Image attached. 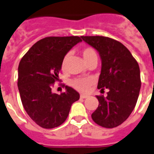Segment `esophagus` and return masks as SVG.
Returning <instances> with one entry per match:
<instances>
[{
	"label": "esophagus",
	"instance_id": "obj_1",
	"mask_svg": "<svg viewBox=\"0 0 154 154\" xmlns=\"http://www.w3.org/2000/svg\"><path fill=\"white\" fill-rule=\"evenodd\" d=\"M80 97H81V98H82V99H85V98H88V95H84V94H81V96H80Z\"/></svg>",
	"mask_w": 154,
	"mask_h": 154
}]
</instances>
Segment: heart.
Here are the masks:
<instances>
[{
  "mask_svg": "<svg viewBox=\"0 0 154 154\" xmlns=\"http://www.w3.org/2000/svg\"><path fill=\"white\" fill-rule=\"evenodd\" d=\"M81 54H82L84 60L85 61L86 63H88L90 60H92V58L97 57V52L95 51L94 49L91 48V47H86V48L83 49L82 51H81ZM68 57L69 54H66L64 58H63V60H62V69H65V67H66V64L67 60H68ZM92 84H93V80L92 78H89V77L88 78H75V79L71 81V85L73 86V88L82 92H87Z\"/></svg>",
  "mask_w": 154,
  "mask_h": 154,
  "instance_id": "obj_1",
  "label": "heart"
}]
</instances>
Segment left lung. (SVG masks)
Listing matches in <instances>:
<instances>
[{
  "label": "left lung",
  "mask_w": 154,
  "mask_h": 154,
  "mask_svg": "<svg viewBox=\"0 0 154 154\" xmlns=\"http://www.w3.org/2000/svg\"><path fill=\"white\" fill-rule=\"evenodd\" d=\"M98 51L101 73L97 88L109 89L107 97L97 96L99 106L92 114V120L105 128L122 124L135 107L141 77L138 62L129 50L119 41L104 36H81Z\"/></svg>",
  "instance_id": "8db88e82"
}]
</instances>
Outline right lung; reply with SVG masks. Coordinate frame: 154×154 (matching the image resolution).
I'll return each instance as SVG.
<instances>
[{
	"instance_id": "1",
	"label": "right lung",
	"mask_w": 154,
	"mask_h": 154,
	"mask_svg": "<svg viewBox=\"0 0 154 154\" xmlns=\"http://www.w3.org/2000/svg\"><path fill=\"white\" fill-rule=\"evenodd\" d=\"M78 36L47 37L35 43L18 67V85L22 104L27 115L42 128H54L66 121L79 93L66 85V92L53 93L51 88L62 69L66 54L78 42Z\"/></svg>"
}]
</instances>
